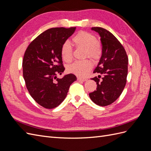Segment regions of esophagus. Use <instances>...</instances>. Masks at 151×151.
I'll return each mask as SVG.
<instances>
[{
  "mask_svg": "<svg viewBox=\"0 0 151 151\" xmlns=\"http://www.w3.org/2000/svg\"><path fill=\"white\" fill-rule=\"evenodd\" d=\"M77 81H83V82H84V81H86V79H82V78H81V77H77Z\"/></svg>",
  "mask_w": 151,
  "mask_h": 151,
  "instance_id": "34e87169",
  "label": "esophagus"
}]
</instances>
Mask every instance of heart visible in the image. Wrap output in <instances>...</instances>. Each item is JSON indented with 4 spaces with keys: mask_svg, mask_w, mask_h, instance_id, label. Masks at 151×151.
Listing matches in <instances>:
<instances>
[{
    "mask_svg": "<svg viewBox=\"0 0 151 151\" xmlns=\"http://www.w3.org/2000/svg\"><path fill=\"white\" fill-rule=\"evenodd\" d=\"M72 42L77 48L84 49V58L89 57L93 60H97L102 53V49L98 42L96 37L87 31H80L72 38ZM61 56L65 62H70L73 58V50L68 42L63 43L61 47ZM93 63L88 59L77 61L67 67V71L78 77H85L91 70Z\"/></svg>",
    "mask_w": 151,
    "mask_h": 151,
    "instance_id": "heart-1",
    "label": "heart"
}]
</instances>
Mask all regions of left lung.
<instances>
[{
  "label": "left lung",
  "mask_w": 151,
  "mask_h": 151,
  "mask_svg": "<svg viewBox=\"0 0 151 151\" xmlns=\"http://www.w3.org/2000/svg\"><path fill=\"white\" fill-rule=\"evenodd\" d=\"M91 29L101 37L102 55L93 72L99 75L91 79L96 82L97 88L89 93V97L95 104L106 106L115 101L124 89L129 58L124 47L111 33L100 27Z\"/></svg>",
  "instance_id": "obj_1"
}]
</instances>
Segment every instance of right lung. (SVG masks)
<instances>
[{
    "label": "right lung",
    "mask_w": 151,
    "mask_h": 151,
    "mask_svg": "<svg viewBox=\"0 0 151 151\" xmlns=\"http://www.w3.org/2000/svg\"><path fill=\"white\" fill-rule=\"evenodd\" d=\"M76 27L52 28L32 41L22 60L26 88L35 101L43 108L57 107L67 96L71 84L77 80L73 74L57 77L65 70L61 47L74 33Z\"/></svg>",
    "instance_id": "obj_1"
}]
</instances>
